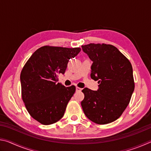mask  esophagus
<instances>
[{
    "mask_svg": "<svg viewBox=\"0 0 151 151\" xmlns=\"http://www.w3.org/2000/svg\"><path fill=\"white\" fill-rule=\"evenodd\" d=\"M81 90H82V88L77 87V86L76 87V91H81Z\"/></svg>",
    "mask_w": 151,
    "mask_h": 151,
    "instance_id": "34e87169",
    "label": "esophagus"
}]
</instances>
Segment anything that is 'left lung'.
I'll use <instances>...</instances> for the list:
<instances>
[{
	"label": "left lung",
	"instance_id": "obj_1",
	"mask_svg": "<svg viewBox=\"0 0 151 151\" xmlns=\"http://www.w3.org/2000/svg\"><path fill=\"white\" fill-rule=\"evenodd\" d=\"M93 61L91 77L98 81L97 91L85 88L81 106L85 115L99 124H108L121 116L134 89L130 61L114 46L89 44L81 46Z\"/></svg>",
	"mask_w": 151,
	"mask_h": 151
}]
</instances>
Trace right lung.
Wrapping results in <instances>:
<instances>
[{
	"label": "right lung",
	"mask_w": 151,
	"mask_h": 151,
	"mask_svg": "<svg viewBox=\"0 0 151 151\" xmlns=\"http://www.w3.org/2000/svg\"><path fill=\"white\" fill-rule=\"evenodd\" d=\"M80 51V48L45 46L36 50L25 64L20 77L22 98L36 121L48 125L63 116L76 88L57 83V78L59 74H65L68 61Z\"/></svg>",
	"instance_id": "add662e5"
}]
</instances>
